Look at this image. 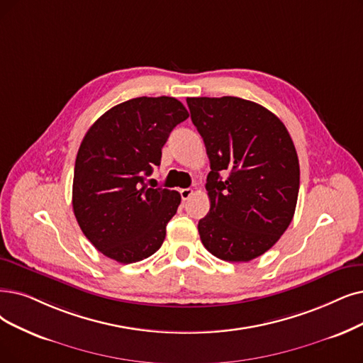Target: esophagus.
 <instances>
[{"instance_id":"obj_1","label":"esophagus","mask_w":363,"mask_h":363,"mask_svg":"<svg viewBox=\"0 0 363 363\" xmlns=\"http://www.w3.org/2000/svg\"><path fill=\"white\" fill-rule=\"evenodd\" d=\"M180 195H182V199L183 201H187L192 195H194V189H191V187H187V189H182L180 191Z\"/></svg>"}]
</instances>
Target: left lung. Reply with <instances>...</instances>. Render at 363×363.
<instances>
[{"label": "left lung", "mask_w": 363, "mask_h": 363, "mask_svg": "<svg viewBox=\"0 0 363 363\" xmlns=\"http://www.w3.org/2000/svg\"><path fill=\"white\" fill-rule=\"evenodd\" d=\"M206 143L211 171L210 211L198 222L204 247L228 262L264 255L291 225L299 192V161L283 122L237 96L187 98Z\"/></svg>", "instance_id": "left-lung-1"}]
</instances>
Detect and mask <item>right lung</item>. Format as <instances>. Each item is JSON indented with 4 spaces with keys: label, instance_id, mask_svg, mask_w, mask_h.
<instances>
[{
    "label": "right lung",
    "instance_id": "1",
    "mask_svg": "<svg viewBox=\"0 0 363 363\" xmlns=\"http://www.w3.org/2000/svg\"><path fill=\"white\" fill-rule=\"evenodd\" d=\"M189 118L172 96H140L106 111L86 133L76 157L72 210L96 250L133 264L161 247L176 214L177 191L146 184L161 165L169 133Z\"/></svg>",
    "mask_w": 363,
    "mask_h": 363
}]
</instances>
